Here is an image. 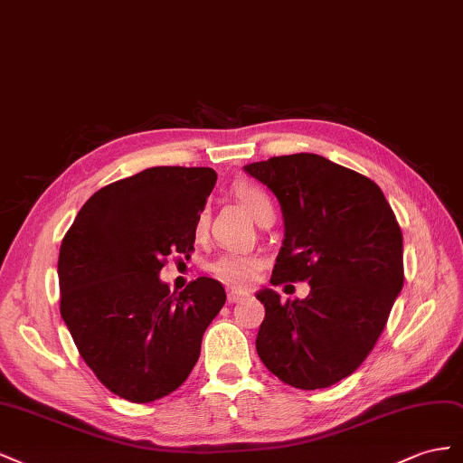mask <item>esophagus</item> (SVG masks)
Wrapping results in <instances>:
<instances>
[{"label": "esophagus", "mask_w": 463, "mask_h": 463, "mask_svg": "<svg viewBox=\"0 0 463 463\" xmlns=\"http://www.w3.org/2000/svg\"><path fill=\"white\" fill-rule=\"evenodd\" d=\"M246 295L242 293V290H236V288H232V290H229V295H227V298H229V302H241L242 298H244Z\"/></svg>", "instance_id": "esophagus-1"}]
</instances>
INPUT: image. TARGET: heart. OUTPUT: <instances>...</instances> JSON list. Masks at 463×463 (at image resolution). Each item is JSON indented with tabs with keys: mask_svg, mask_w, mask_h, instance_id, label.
<instances>
[{
	"mask_svg": "<svg viewBox=\"0 0 463 463\" xmlns=\"http://www.w3.org/2000/svg\"><path fill=\"white\" fill-rule=\"evenodd\" d=\"M232 194L239 197L241 203L252 213L256 219L260 217V213L263 209L271 207V202L268 194L263 192L256 184L250 182H236ZM207 229V215L205 211H202L200 215L195 219V232L203 234ZM261 268V260L258 256H250V254H241V252H224L221 254L211 269L219 277L221 281L229 283V285H236V287H244L250 285Z\"/></svg>",
	"mask_w": 463,
	"mask_h": 463,
	"instance_id": "heart-1",
	"label": "heart"
}]
</instances>
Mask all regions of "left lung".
Returning <instances> with one entry per match:
<instances>
[{
  "mask_svg": "<svg viewBox=\"0 0 463 463\" xmlns=\"http://www.w3.org/2000/svg\"><path fill=\"white\" fill-rule=\"evenodd\" d=\"M281 203L285 241L271 285L308 281L305 300L271 288L256 337L261 363L285 384L329 388L363 364L403 287V236L376 184L314 153L244 166Z\"/></svg>",
  "mask_w": 463,
  "mask_h": 463,
  "instance_id": "1",
  "label": "left lung"
}]
</instances>
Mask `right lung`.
<instances>
[{
    "label": "right lung",
    "instance_id": "1",
    "mask_svg": "<svg viewBox=\"0 0 463 463\" xmlns=\"http://www.w3.org/2000/svg\"><path fill=\"white\" fill-rule=\"evenodd\" d=\"M217 182L207 166H153L92 194L65 232L60 312L79 354L112 393L149 403L184 384L227 295L197 277L170 293L158 273L194 252L195 219Z\"/></svg>",
    "mask_w": 463,
    "mask_h": 463
}]
</instances>
